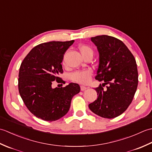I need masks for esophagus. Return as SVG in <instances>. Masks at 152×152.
<instances>
[{
	"label": "esophagus",
	"mask_w": 152,
	"mask_h": 152,
	"mask_svg": "<svg viewBox=\"0 0 152 152\" xmlns=\"http://www.w3.org/2000/svg\"><path fill=\"white\" fill-rule=\"evenodd\" d=\"M80 89H81V91H85L86 89H88V88H87V87H86V86H80Z\"/></svg>",
	"instance_id": "1"
}]
</instances>
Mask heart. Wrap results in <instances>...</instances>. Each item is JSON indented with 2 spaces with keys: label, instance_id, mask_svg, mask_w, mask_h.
Masks as SVG:
<instances>
[{
  "label": "heart",
  "instance_id": "1",
  "mask_svg": "<svg viewBox=\"0 0 152 152\" xmlns=\"http://www.w3.org/2000/svg\"><path fill=\"white\" fill-rule=\"evenodd\" d=\"M79 50L83 58L88 56H93V54L92 48L87 45H82L79 46ZM91 75V70L86 69L74 72L71 74L70 78L74 82L80 83V84H86L89 82Z\"/></svg>",
  "mask_w": 152,
  "mask_h": 152
}]
</instances>
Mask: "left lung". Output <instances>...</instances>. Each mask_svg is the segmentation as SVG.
Listing matches in <instances>:
<instances>
[{"mask_svg":"<svg viewBox=\"0 0 152 152\" xmlns=\"http://www.w3.org/2000/svg\"><path fill=\"white\" fill-rule=\"evenodd\" d=\"M97 48L99 64L95 79L107 85L95 88L97 99L89 104L95 114L114 118L123 114L133 101L138 86L137 65L133 55L120 40L108 35L91 37Z\"/></svg>","mask_w":152,"mask_h":152,"instance_id":"1","label":"left lung"}]
</instances>
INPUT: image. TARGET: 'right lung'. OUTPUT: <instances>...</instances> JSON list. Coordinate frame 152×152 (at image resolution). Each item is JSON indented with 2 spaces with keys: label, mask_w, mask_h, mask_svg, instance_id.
<instances>
[{
  "label": "right lung",
  "mask_w": 152,
  "mask_h": 152,
  "mask_svg": "<svg viewBox=\"0 0 152 152\" xmlns=\"http://www.w3.org/2000/svg\"><path fill=\"white\" fill-rule=\"evenodd\" d=\"M74 42L52 41L38 45L25 57L19 68L21 97L28 110L44 121H56L63 117L69 110L72 97L80 91V86L75 83L64 88H52L55 80L64 83L58 76L63 72L61 63L64 54Z\"/></svg>",
  "instance_id": "right-lung-1"
}]
</instances>
